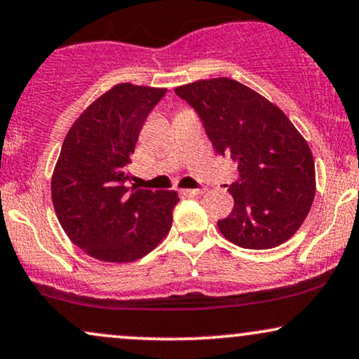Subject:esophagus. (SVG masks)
Listing matches in <instances>:
<instances>
[{
  "instance_id": "obj_1",
  "label": "esophagus",
  "mask_w": 359,
  "mask_h": 359,
  "mask_svg": "<svg viewBox=\"0 0 359 359\" xmlns=\"http://www.w3.org/2000/svg\"><path fill=\"white\" fill-rule=\"evenodd\" d=\"M182 194L189 197H196V196H201V194H204V191H202V189H185V191H182Z\"/></svg>"
}]
</instances>
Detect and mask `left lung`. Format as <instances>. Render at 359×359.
<instances>
[{"label":"left lung","instance_id":"8db88e82","mask_svg":"<svg viewBox=\"0 0 359 359\" xmlns=\"http://www.w3.org/2000/svg\"><path fill=\"white\" fill-rule=\"evenodd\" d=\"M175 93L196 109L215 152L237 162L239 179L227 189L234 209L217 222L222 236L244 249L291 239L316 194L313 154L291 120L226 76L177 86Z\"/></svg>","mask_w":359,"mask_h":359}]
</instances>
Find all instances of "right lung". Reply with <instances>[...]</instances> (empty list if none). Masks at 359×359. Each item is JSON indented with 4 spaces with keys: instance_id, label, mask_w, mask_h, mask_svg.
Listing matches in <instances>:
<instances>
[{
    "instance_id": "add662e5",
    "label": "right lung",
    "mask_w": 359,
    "mask_h": 359,
    "mask_svg": "<svg viewBox=\"0 0 359 359\" xmlns=\"http://www.w3.org/2000/svg\"><path fill=\"white\" fill-rule=\"evenodd\" d=\"M165 88L118 83L72 125L51 177L56 217L75 245L98 261L132 262L172 227L174 191L128 187L138 133Z\"/></svg>"
}]
</instances>
